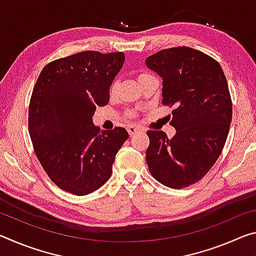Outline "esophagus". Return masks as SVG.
Segmentation results:
<instances>
[{"label":"esophagus","mask_w":256,"mask_h":256,"mask_svg":"<svg viewBox=\"0 0 256 256\" xmlns=\"http://www.w3.org/2000/svg\"><path fill=\"white\" fill-rule=\"evenodd\" d=\"M128 132L130 136H134V134L142 132V130L140 128H136V126H133V125H131V126L128 128Z\"/></svg>","instance_id":"obj_1"}]
</instances>
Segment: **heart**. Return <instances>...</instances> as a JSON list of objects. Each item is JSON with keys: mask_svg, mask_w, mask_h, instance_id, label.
<instances>
[{"mask_svg": "<svg viewBox=\"0 0 256 256\" xmlns=\"http://www.w3.org/2000/svg\"><path fill=\"white\" fill-rule=\"evenodd\" d=\"M150 76H152L150 74V73L144 72V73H140V74H138V82H141L142 80L148 79V78H150ZM116 86H118V84H116V82H115V84H112V88H110V94H114V92H116ZM128 116H134V112H133L132 110H130V112H128Z\"/></svg>", "mask_w": 256, "mask_h": 256, "instance_id": "heart-1", "label": "heart"}]
</instances>
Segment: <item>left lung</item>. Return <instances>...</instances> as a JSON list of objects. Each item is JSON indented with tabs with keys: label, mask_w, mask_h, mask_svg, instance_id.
<instances>
[{
	"label": "left lung",
	"mask_w": 256,
	"mask_h": 256,
	"mask_svg": "<svg viewBox=\"0 0 256 256\" xmlns=\"http://www.w3.org/2000/svg\"><path fill=\"white\" fill-rule=\"evenodd\" d=\"M162 79V104L174 106L170 125L176 134L146 132V160L159 183L183 188L203 178L226 144L232 106L220 64L190 47L162 50L146 60Z\"/></svg>",
	"instance_id": "left-lung-1"
}]
</instances>
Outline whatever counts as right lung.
Wrapping results in <instances>:
<instances>
[{"label":"right lung","mask_w":256,"mask_h":256,"mask_svg":"<svg viewBox=\"0 0 256 256\" xmlns=\"http://www.w3.org/2000/svg\"><path fill=\"white\" fill-rule=\"evenodd\" d=\"M124 60L123 52H81L47 64L34 86L28 128L34 152L50 180L74 196L110 180L128 138L124 128L100 131L92 123L96 108L110 102Z\"/></svg>","instance_id":"right-lung-1"}]
</instances>
